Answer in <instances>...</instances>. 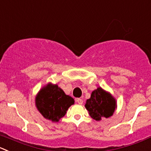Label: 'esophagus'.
<instances>
[{
    "label": "esophagus",
    "mask_w": 151,
    "mask_h": 151,
    "mask_svg": "<svg viewBox=\"0 0 151 151\" xmlns=\"http://www.w3.org/2000/svg\"><path fill=\"white\" fill-rule=\"evenodd\" d=\"M76 102H77L78 104H80V105H82L83 102V99H80V98H77V99H76Z\"/></svg>",
    "instance_id": "34e87169"
}]
</instances>
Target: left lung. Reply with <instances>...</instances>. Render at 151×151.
Instances as JSON below:
<instances>
[{"mask_svg": "<svg viewBox=\"0 0 151 151\" xmlns=\"http://www.w3.org/2000/svg\"><path fill=\"white\" fill-rule=\"evenodd\" d=\"M91 117L96 121L111 116L116 108V101L110 93L101 87L93 91L85 105Z\"/></svg>", "mask_w": 151, "mask_h": 151, "instance_id": "8db88e82", "label": "left lung"}]
</instances>
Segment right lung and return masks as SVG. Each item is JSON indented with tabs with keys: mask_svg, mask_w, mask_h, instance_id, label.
Returning <instances> with one entry per match:
<instances>
[{
	"mask_svg": "<svg viewBox=\"0 0 151 151\" xmlns=\"http://www.w3.org/2000/svg\"><path fill=\"white\" fill-rule=\"evenodd\" d=\"M74 100L66 95L58 85L51 83L42 88L35 98V105L43 116L57 122L65 116Z\"/></svg>",
	"mask_w": 151,
	"mask_h": 151,
	"instance_id": "1",
	"label": "right lung"
}]
</instances>
